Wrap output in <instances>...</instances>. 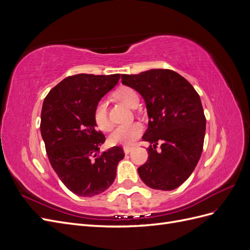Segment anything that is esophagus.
Segmentation results:
<instances>
[{
  "label": "esophagus",
  "mask_w": 250,
  "mask_h": 250,
  "mask_svg": "<svg viewBox=\"0 0 250 250\" xmlns=\"http://www.w3.org/2000/svg\"><path fill=\"white\" fill-rule=\"evenodd\" d=\"M124 152H125V154H128L129 152H131V151L133 150V147H129V146H125L124 148Z\"/></svg>",
  "instance_id": "obj_1"
}]
</instances>
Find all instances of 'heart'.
<instances>
[{"label": "heart", "mask_w": 250, "mask_h": 250, "mask_svg": "<svg viewBox=\"0 0 250 250\" xmlns=\"http://www.w3.org/2000/svg\"><path fill=\"white\" fill-rule=\"evenodd\" d=\"M115 96L118 100L125 103L130 107L138 104L139 97L135 90L129 86L119 87ZM94 121L97 127L102 131H108L111 128V122L107 115V104L104 100H100L96 104L94 109ZM143 132V126L138 122L120 125L109 135V142L111 145L129 146Z\"/></svg>", "instance_id": "heart-1"}]
</instances>
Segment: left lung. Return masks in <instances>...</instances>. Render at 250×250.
Instances as JSON below:
<instances>
[{
	"label": "left lung",
	"instance_id": "obj_1",
	"mask_svg": "<svg viewBox=\"0 0 250 250\" xmlns=\"http://www.w3.org/2000/svg\"><path fill=\"white\" fill-rule=\"evenodd\" d=\"M122 83L146 102L149 125L143 141L150 143L147 162L138 168L149 188L171 191L190 177L202 153L206 116L192 84L172 70L123 74ZM158 143L161 149L156 150Z\"/></svg>",
	"mask_w": 250,
	"mask_h": 250
}]
</instances>
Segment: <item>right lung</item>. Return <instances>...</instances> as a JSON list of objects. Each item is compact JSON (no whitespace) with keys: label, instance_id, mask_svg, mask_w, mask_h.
Masks as SVG:
<instances>
[{"label":"right lung","instance_id":"obj_1","mask_svg":"<svg viewBox=\"0 0 250 250\" xmlns=\"http://www.w3.org/2000/svg\"><path fill=\"white\" fill-rule=\"evenodd\" d=\"M120 74H77L64 78L44 98L41 132L52 168L71 192L82 197L112 185L122 147L99 152L104 134L96 129V104L115 87Z\"/></svg>","mask_w":250,"mask_h":250}]
</instances>
